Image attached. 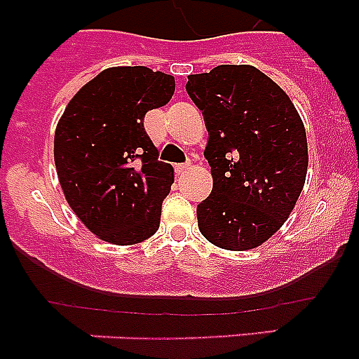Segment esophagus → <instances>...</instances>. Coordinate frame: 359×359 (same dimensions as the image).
Wrapping results in <instances>:
<instances>
[{
    "label": "esophagus",
    "instance_id": "34e87169",
    "mask_svg": "<svg viewBox=\"0 0 359 359\" xmlns=\"http://www.w3.org/2000/svg\"><path fill=\"white\" fill-rule=\"evenodd\" d=\"M189 167H190L189 161H187V163H176V165H174V169H176V172H177V174L185 172V170L189 169Z\"/></svg>",
    "mask_w": 359,
    "mask_h": 359
}]
</instances>
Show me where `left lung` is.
I'll return each mask as SVG.
<instances>
[{
  "mask_svg": "<svg viewBox=\"0 0 359 359\" xmlns=\"http://www.w3.org/2000/svg\"><path fill=\"white\" fill-rule=\"evenodd\" d=\"M185 88L205 118L214 177L198 205L199 230L219 248H255L284 224L302 192V120L280 86L253 66H215L190 75Z\"/></svg>",
  "mask_w": 359,
  "mask_h": 359,
  "instance_id": "left-lung-1",
  "label": "left lung"
}]
</instances>
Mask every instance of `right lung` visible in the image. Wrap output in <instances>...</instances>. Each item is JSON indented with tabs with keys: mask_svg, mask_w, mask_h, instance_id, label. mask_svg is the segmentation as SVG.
I'll list each match as a JSON object with an SVG mask.
<instances>
[{
	"mask_svg": "<svg viewBox=\"0 0 359 359\" xmlns=\"http://www.w3.org/2000/svg\"><path fill=\"white\" fill-rule=\"evenodd\" d=\"M172 93L174 77L167 73L145 66L104 69L69 100L57 123L53 156L66 201L107 243H142L160 226L174 169L158 160L144 118Z\"/></svg>",
	"mask_w": 359,
	"mask_h": 359,
	"instance_id": "1",
	"label": "right lung"
}]
</instances>
